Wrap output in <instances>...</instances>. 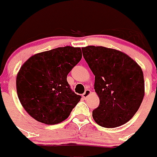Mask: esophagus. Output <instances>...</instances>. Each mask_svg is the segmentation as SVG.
<instances>
[{
  "instance_id": "1",
  "label": "esophagus",
  "mask_w": 157,
  "mask_h": 157,
  "mask_svg": "<svg viewBox=\"0 0 157 157\" xmlns=\"http://www.w3.org/2000/svg\"><path fill=\"white\" fill-rule=\"evenodd\" d=\"M90 94H91V91L90 90H86V91H85V93H84L83 94H82V97H83V98H85V99H86V98H88V96L90 95Z\"/></svg>"
}]
</instances>
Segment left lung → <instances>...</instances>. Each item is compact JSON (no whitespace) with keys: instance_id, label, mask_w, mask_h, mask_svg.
<instances>
[{"instance_id":"left-lung-1","label":"left lung","mask_w":157,"mask_h":157,"mask_svg":"<svg viewBox=\"0 0 157 157\" xmlns=\"http://www.w3.org/2000/svg\"><path fill=\"white\" fill-rule=\"evenodd\" d=\"M81 49L84 59L95 76L94 90L100 101L93 111L94 121L105 128L125 124L144 99L141 67L119 50L94 45Z\"/></svg>"}]
</instances>
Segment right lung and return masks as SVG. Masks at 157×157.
<instances>
[{"label": "right lung", "mask_w": 157, "mask_h": 157, "mask_svg": "<svg viewBox=\"0 0 157 157\" xmlns=\"http://www.w3.org/2000/svg\"><path fill=\"white\" fill-rule=\"evenodd\" d=\"M81 48L65 46L29 58L16 77L18 99L37 121L55 124L63 121L81 100L71 90L67 76L81 61Z\"/></svg>", "instance_id": "obj_1"}]
</instances>
